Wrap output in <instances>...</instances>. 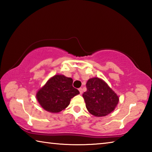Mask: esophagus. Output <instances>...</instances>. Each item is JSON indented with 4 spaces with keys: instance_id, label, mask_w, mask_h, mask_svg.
Segmentation results:
<instances>
[{
    "instance_id": "1",
    "label": "esophagus",
    "mask_w": 152,
    "mask_h": 152,
    "mask_svg": "<svg viewBox=\"0 0 152 152\" xmlns=\"http://www.w3.org/2000/svg\"><path fill=\"white\" fill-rule=\"evenodd\" d=\"M78 90H79V91H80V94H82V92H83V91H82V88H80Z\"/></svg>"
}]
</instances>
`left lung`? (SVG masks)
I'll return each mask as SVG.
<instances>
[{"instance_id":"left-lung-1","label":"left lung","mask_w":152,"mask_h":152,"mask_svg":"<svg viewBox=\"0 0 152 152\" xmlns=\"http://www.w3.org/2000/svg\"><path fill=\"white\" fill-rule=\"evenodd\" d=\"M86 86L87 91L82 96L90 113L96 117H104L114 110L119 102V97L106 82L93 78L87 81Z\"/></svg>"}]
</instances>
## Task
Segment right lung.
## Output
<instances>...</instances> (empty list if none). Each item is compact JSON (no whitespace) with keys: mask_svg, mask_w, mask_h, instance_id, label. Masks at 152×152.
Wrapping results in <instances>:
<instances>
[{"mask_svg":"<svg viewBox=\"0 0 152 152\" xmlns=\"http://www.w3.org/2000/svg\"><path fill=\"white\" fill-rule=\"evenodd\" d=\"M72 83V79L64 75L53 76L37 92L38 102L47 111L60 112L68 106L72 98L80 93Z\"/></svg>","mask_w":152,"mask_h":152,"instance_id":"right-lung-1","label":"right lung"}]
</instances>
